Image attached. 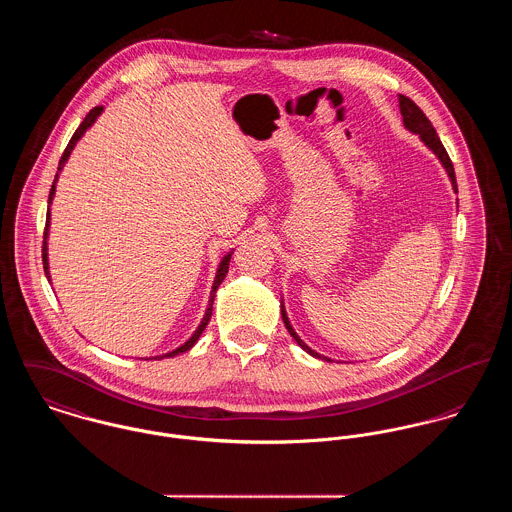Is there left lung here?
Returning <instances> with one entry per match:
<instances>
[{
  "instance_id": "8db88e82",
  "label": "left lung",
  "mask_w": 512,
  "mask_h": 512,
  "mask_svg": "<svg viewBox=\"0 0 512 512\" xmlns=\"http://www.w3.org/2000/svg\"><path fill=\"white\" fill-rule=\"evenodd\" d=\"M399 109H401V115H403V125H405V129H407L409 133L419 135V139L424 142V146H426L428 150H432V152H434V156L440 160L442 168L446 170V174H448V178H450V182H452V189H454V193H458V184H456V174H454L452 160H450V156H448L446 148L442 146V142L438 139V135H436V131H434V127H432V123H430V121L426 119V115L420 111L419 105H417L411 97H407V95H399ZM279 303H281V319H283V323H285L287 332L293 336V340H295V342H297V344H299L307 354H311L313 358L323 360V362H332L330 358L321 356L319 352L311 350V348H309V346L299 338V334L293 330V326L289 323V317H287V311H285L283 299H281Z\"/></svg>"
}]
</instances>
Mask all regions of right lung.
I'll list each match as a JSON object with an SVG mask.
<instances>
[{"instance_id": "1", "label": "right lung", "mask_w": 512, "mask_h": 512, "mask_svg": "<svg viewBox=\"0 0 512 512\" xmlns=\"http://www.w3.org/2000/svg\"><path fill=\"white\" fill-rule=\"evenodd\" d=\"M101 113H103V107H101V105H99V107H93L92 111L86 115V119L82 121V125L76 129V133L72 135V139L68 142V146H66L64 154H62V158H60V162H58V172H56L54 182H52V187H50V195H48L47 229H45V242H43V266H45V274H47L48 281H50V272H48V225H50V203H52V199H54L56 182H58V176H60L62 168L66 166V162H68V158H70V154H72L74 146L78 144V140L82 139V137L86 135V131L92 127L93 123L97 121V117H99ZM233 252L234 250L227 252V254L223 256V260H221L219 268H217V274H215V281H213V287H211V295H209V303H207L205 315H203V319H201L199 326L195 328V332L187 338L186 342H184L182 346H178L176 350H172V352H168V354L154 356V360H156V358H158V360H162V358H174V356H178V354H184V352H187L189 348H193V344L199 340V336L203 334L205 326L209 325V319H211V315H213V301H215L217 289H219V285L223 283V279L227 278V274H229V264H231V256H233Z\"/></svg>"}]
</instances>
